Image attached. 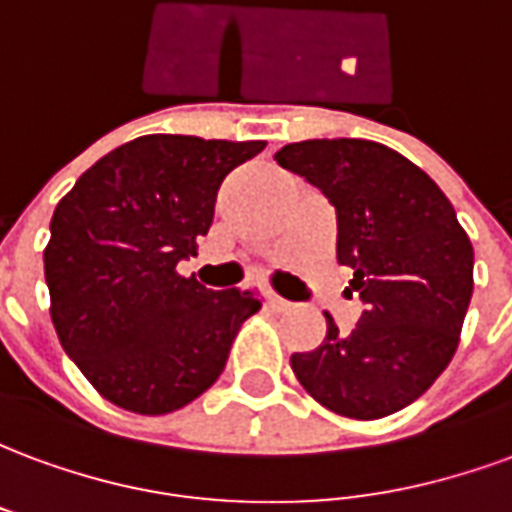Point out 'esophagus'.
Returning a JSON list of instances; mask_svg holds the SVG:
<instances>
[{"label": "esophagus", "instance_id": "esophagus-1", "mask_svg": "<svg viewBox=\"0 0 512 512\" xmlns=\"http://www.w3.org/2000/svg\"><path fill=\"white\" fill-rule=\"evenodd\" d=\"M266 299H268V304H271V310H277V312L290 310V301H285V299H282V296H277L274 290H268Z\"/></svg>", "mask_w": 512, "mask_h": 512}]
</instances>
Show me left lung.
Listing matches in <instances>:
<instances>
[{
    "label": "left lung",
    "mask_w": 512,
    "mask_h": 512,
    "mask_svg": "<svg viewBox=\"0 0 512 512\" xmlns=\"http://www.w3.org/2000/svg\"><path fill=\"white\" fill-rule=\"evenodd\" d=\"M274 158L329 197L337 260L354 268L365 301L351 334L326 312L323 343L290 356V367L334 414L389 417L450 365L474 290L472 241L444 191L392 147L307 139Z\"/></svg>",
    "instance_id": "8db88e82"
}]
</instances>
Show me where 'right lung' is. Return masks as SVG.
Wrapping results in <instances>:
<instances>
[{"label":"right lung","mask_w":512,"mask_h":512,"mask_svg":"<svg viewBox=\"0 0 512 512\" xmlns=\"http://www.w3.org/2000/svg\"><path fill=\"white\" fill-rule=\"evenodd\" d=\"M266 142L150 134L115 147L51 216V323L84 378L136 414L178 411L222 376L249 290L180 277L211 230L216 191Z\"/></svg>","instance_id":"right-lung-1"}]
</instances>
